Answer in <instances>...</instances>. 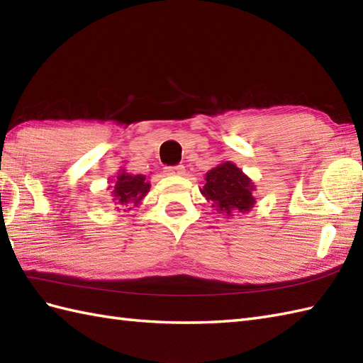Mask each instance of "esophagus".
<instances>
[{
	"instance_id": "34e87169",
	"label": "esophagus",
	"mask_w": 363,
	"mask_h": 363,
	"mask_svg": "<svg viewBox=\"0 0 363 363\" xmlns=\"http://www.w3.org/2000/svg\"><path fill=\"white\" fill-rule=\"evenodd\" d=\"M165 174H168V176H184V174H186V168H184L182 165L167 167L165 168Z\"/></svg>"
}]
</instances>
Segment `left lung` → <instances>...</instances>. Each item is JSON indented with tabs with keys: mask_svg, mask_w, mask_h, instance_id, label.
I'll return each mask as SVG.
<instances>
[{
	"mask_svg": "<svg viewBox=\"0 0 363 363\" xmlns=\"http://www.w3.org/2000/svg\"><path fill=\"white\" fill-rule=\"evenodd\" d=\"M204 179L201 195L212 201V207L218 213L226 217L248 213L256 204V198L252 196L256 186L233 162H221L206 173Z\"/></svg>",
	"mask_w": 363,
	"mask_h": 363,
	"instance_id": "obj_1",
	"label": "left lung"
}]
</instances>
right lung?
<instances>
[{
	"instance_id": "1",
	"label": "right lung",
	"mask_w": 363,
	"mask_h": 363,
	"mask_svg": "<svg viewBox=\"0 0 363 363\" xmlns=\"http://www.w3.org/2000/svg\"><path fill=\"white\" fill-rule=\"evenodd\" d=\"M151 184L143 174H130L126 169H120L111 186L115 204L126 207L128 211L142 204L143 198L148 195ZM125 209V212H126Z\"/></svg>"
}]
</instances>
